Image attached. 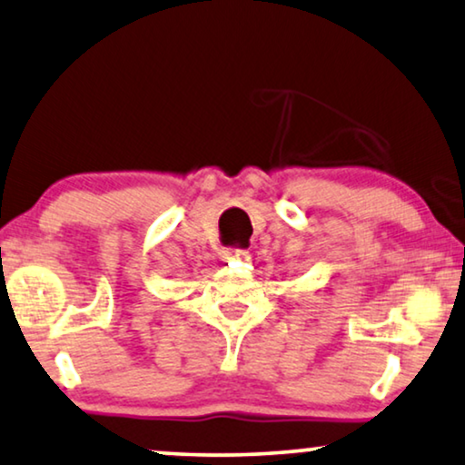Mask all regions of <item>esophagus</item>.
<instances>
[{
  "label": "esophagus",
  "mask_w": 465,
  "mask_h": 465,
  "mask_svg": "<svg viewBox=\"0 0 465 465\" xmlns=\"http://www.w3.org/2000/svg\"><path fill=\"white\" fill-rule=\"evenodd\" d=\"M226 258H231V260H234V258L247 260L249 258V252H247V249H228Z\"/></svg>",
  "instance_id": "1"
}]
</instances>
